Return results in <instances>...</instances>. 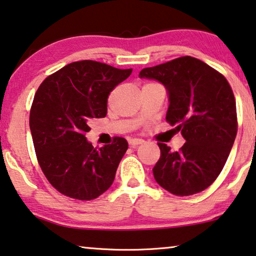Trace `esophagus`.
<instances>
[{"mask_svg": "<svg viewBox=\"0 0 256 256\" xmlns=\"http://www.w3.org/2000/svg\"><path fill=\"white\" fill-rule=\"evenodd\" d=\"M144 141L142 140V139H139V138H132V139H130V141H128V144H131V146H138V144H144Z\"/></svg>", "mask_w": 256, "mask_h": 256, "instance_id": "1", "label": "esophagus"}]
</instances>
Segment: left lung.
<instances>
[{
  "label": "left lung",
  "mask_w": 256,
  "mask_h": 256,
  "mask_svg": "<svg viewBox=\"0 0 256 256\" xmlns=\"http://www.w3.org/2000/svg\"><path fill=\"white\" fill-rule=\"evenodd\" d=\"M140 78L166 87V120L186 140L180 150L158 144L161 158L152 174L174 196H192L218 177L237 136L236 100L228 80L202 60L179 57L140 71Z\"/></svg>",
  "instance_id": "8db88e82"
}]
</instances>
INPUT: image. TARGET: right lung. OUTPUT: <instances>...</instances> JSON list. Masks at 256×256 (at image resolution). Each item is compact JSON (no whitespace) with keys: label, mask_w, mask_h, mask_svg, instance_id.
I'll return each mask as SVG.
<instances>
[{"label":"right lung","mask_w":256,"mask_h":256,"mask_svg":"<svg viewBox=\"0 0 256 256\" xmlns=\"http://www.w3.org/2000/svg\"><path fill=\"white\" fill-rule=\"evenodd\" d=\"M95 60L66 66L44 80L30 114V128L40 168L64 196L93 200L112 186L128 141L115 138L95 150L86 138L90 122L106 115L108 95L130 77Z\"/></svg>","instance_id":"add662e5"}]
</instances>
